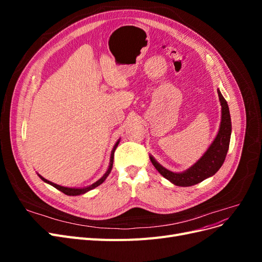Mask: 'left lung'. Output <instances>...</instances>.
<instances>
[{
	"mask_svg": "<svg viewBox=\"0 0 262 262\" xmlns=\"http://www.w3.org/2000/svg\"><path fill=\"white\" fill-rule=\"evenodd\" d=\"M217 94L222 106V117L219 133L212 142V144L207 149V152L202 155L199 161L185 171L172 172L163 167L161 164H158L155 161V158L152 155H149V160L154 165V167L158 170V172L163 177L172 182L173 185L180 187H189L199 184V182L203 181L204 179L213 176L221 168V166L223 165L225 161L229 147V141H231L232 122L227 101L219 90Z\"/></svg>",
	"mask_w": 262,
	"mask_h": 262,
	"instance_id": "8db88e82",
	"label": "left lung"
}]
</instances>
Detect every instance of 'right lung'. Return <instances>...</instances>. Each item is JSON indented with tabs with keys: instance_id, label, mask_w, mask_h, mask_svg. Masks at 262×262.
Segmentation results:
<instances>
[{
	"instance_id": "add662e5",
	"label": "right lung",
	"mask_w": 262,
	"mask_h": 262,
	"mask_svg": "<svg viewBox=\"0 0 262 262\" xmlns=\"http://www.w3.org/2000/svg\"><path fill=\"white\" fill-rule=\"evenodd\" d=\"M119 142H120V140H118V141H117V143L115 144V146H114V148H113V150H112V155H110L109 167H108L107 171L105 172V175L102 176L99 180H97L96 182H94L93 185H91V186H89V187H85V188H68V187H63V186H59V185H57V184H53V182H51V181H49V180L45 179L42 176L39 175V173H38V176L40 177L45 182H47V184H49V185L53 186L55 189L60 190V191H61V192H63L64 194H68V195H80V194H83V193H85V192H87V191H90V190H92V189H94V188L98 187L99 185H101L102 182H104V181L106 180V178L108 177V175L110 173V171H112V169H113V164H114V154H115V150H116V148H117V146H118V144H119Z\"/></svg>"
}]
</instances>
